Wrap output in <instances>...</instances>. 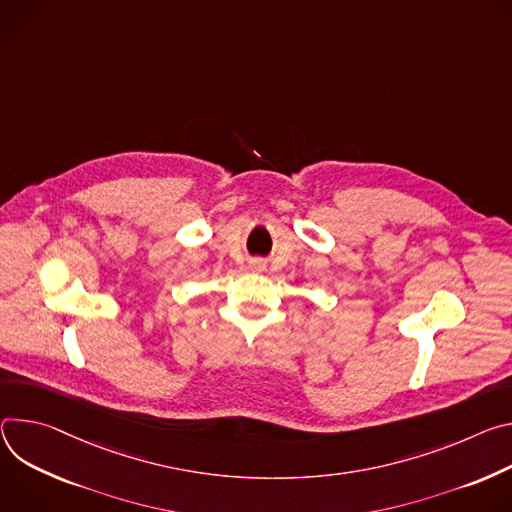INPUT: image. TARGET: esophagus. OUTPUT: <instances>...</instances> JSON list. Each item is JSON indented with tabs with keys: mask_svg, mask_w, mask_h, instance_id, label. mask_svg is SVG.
<instances>
[{
	"mask_svg": "<svg viewBox=\"0 0 512 512\" xmlns=\"http://www.w3.org/2000/svg\"><path fill=\"white\" fill-rule=\"evenodd\" d=\"M252 266H254V268H258V270H260V268H262V264H260V262H254V264H252Z\"/></svg>",
	"mask_w": 512,
	"mask_h": 512,
	"instance_id": "obj_1",
	"label": "esophagus"
}]
</instances>
